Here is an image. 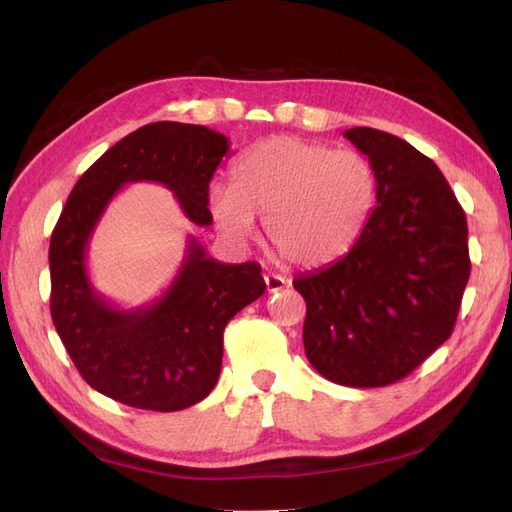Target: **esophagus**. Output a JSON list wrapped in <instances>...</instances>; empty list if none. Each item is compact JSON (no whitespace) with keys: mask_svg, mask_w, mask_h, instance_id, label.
Wrapping results in <instances>:
<instances>
[{"mask_svg":"<svg viewBox=\"0 0 512 512\" xmlns=\"http://www.w3.org/2000/svg\"><path fill=\"white\" fill-rule=\"evenodd\" d=\"M265 284H267L269 292H277V290H282V288L288 286V280H286V277H282V275L269 273V275H265Z\"/></svg>","mask_w":512,"mask_h":512,"instance_id":"obj_1","label":"esophagus"}]
</instances>
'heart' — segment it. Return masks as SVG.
Returning a JSON list of instances; mask_svg holds the SVG:
<instances>
[{
  "mask_svg": "<svg viewBox=\"0 0 512 512\" xmlns=\"http://www.w3.org/2000/svg\"><path fill=\"white\" fill-rule=\"evenodd\" d=\"M376 177L356 151L299 136H273L232 166L230 185L209 188V209L224 235H254V215L284 265L320 269L344 258L369 220Z\"/></svg>",
  "mask_w": 512,
  "mask_h": 512,
  "instance_id": "1",
  "label": "heart"
}]
</instances>
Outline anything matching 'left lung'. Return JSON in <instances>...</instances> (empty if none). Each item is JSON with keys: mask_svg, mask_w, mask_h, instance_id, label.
Instances as JSON below:
<instances>
[{"mask_svg": "<svg viewBox=\"0 0 512 512\" xmlns=\"http://www.w3.org/2000/svg\"><path fill=\"white\" fill-rule=\"evenodd\" d=\"M344 136L369 158L376 209L352 250L299 275L307 361L335 384L386 386L421 365L455 329L470 280L468 222L451 185L404 138Z\"/></svg>", "mask_w": 512, "mask_h": 512, "instance_id": "8db88e82", "label": "left lung"}]
</instances>
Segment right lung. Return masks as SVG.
I'll return each instance as SVG.
<instances>
[{
	"label": "right lung",
	"mask_w": 512,
	"mask_h": 512,
	"mask_svg": "<svg viewBox=\"0 0 512 512\" xmlns=\"http://www.w3.org/2000/svg\"><path fill=\"white\" fill-rule=\"evenodd\" d=\"M228 149V138L205 126L147 123L85 170L55 224L53 324L85 382L119 404L175 412L205 399L220 378L226 324L267 286L258 262L224 265L190 237L162 297L119 309L89 282V239L113 196L136 181L166 185L194 224L209 226V181Z\"/></svg>",
	"instance_id": "obj_1"
}]
</instances>
